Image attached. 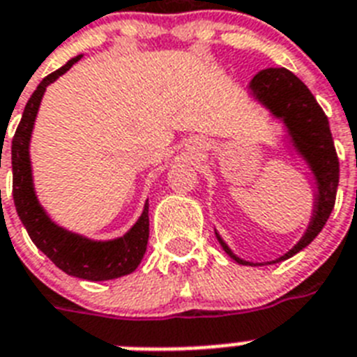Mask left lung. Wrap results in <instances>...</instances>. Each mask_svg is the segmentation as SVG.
<instances>
[{
	"mask_svg": "<svg viewBox=\"0 0 357 357\" xmlns=\"http://www.w3.org/2000/svg\"><path fill=\"white\" fill-rule=\"evenodd\" d=\"M249 89H251V95L262 106H266L273 117L282 121L291 143L308 163L317 183L314 216L310 220L306 233L297 242V245L289 249L284 257L268 262L275 264L294 257L301 249L312 244V240L321 233L326 220L330 218V213L335 204V194H337L339 159L335 153L332 132H330L328 117L324 115L323 108L317 104L312 91L304 86L301 78L284 68H268L255 75L249 84ZM216 238L231 259L238 264L253 266L251 262L238 259L224 240L220 238L218 233H216Z\"/></svg>",
	"mask_w": 357,
	"mask_h": 357,
	"instance_id": "left-lung-1",
	"label": "left lung"
}]
</instances>
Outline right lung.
<instances>
[{
	"mask_svg": "<svg viewBox=\"0 0 357 357\" xmlns=\"http://www.w3.org/2000/svg\"><path fill=\"white\" fill-rule=\"evenodd\" d=\"M82 54L71 58L66 66L47 75L38 84L36 91L25 104L22 121L13 139V198L22 224L29 236L51 262L63 273L84 280H112L135 271L149 244V202L128 233L115 240L97 242L86 236L66 231L49 218L43 207L38 204L33 185V170L29 158V143L34 128L36 113L45 93V88L60 75L73 68Z\"/></svg>",
	"mask_w": 357,
	"mask_h": 357,
	"instance_id": "obj_1",
	"label": "right lung"
}]
</instances>
